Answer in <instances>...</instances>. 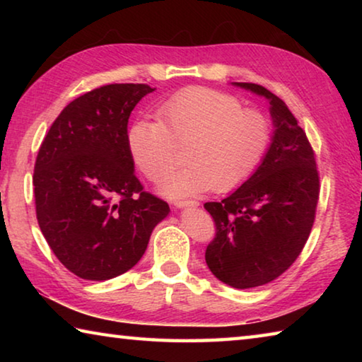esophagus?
I'll return each instance as SVG.
<instances>
[{
    "label": "esophagus",
    "instance_id": "1",
    "mask_svg": "<svg viewBox=\"0 0 362 362\" xmlns=\"http://www.w3.org/2000/svg\"><path fill=\"white\" fill-rule=\"evenodd\" d=\"M174 206L179 207V209H180V207H198L199 203H198V201H193V199H177Z\"/></svg>",
    "mask_w": 362,
    "mask_h": 362
}]
</instances>
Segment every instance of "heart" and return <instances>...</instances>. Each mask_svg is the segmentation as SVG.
<instances>
[{"label": "heart", "mask_w": 362, "mask_h": 362, "mask_svg": "<svg viewBox=\"0 0 362 362\" xmlns=\"http://www.w3.org/2000/svg\"><path fill=\"white\" fill-rule=\"evenodd\" d=\"M156 119L132 122L127 150L146 179L161 183L175 166L177 146L185 145L188 166L164 185L173 198L238 188L259 168L272 139V126L260 110L243 107L238 97L211 88L170 95L159 103Z\"/></svg>", "instance_id": "b5f03b06"}]
</instances>
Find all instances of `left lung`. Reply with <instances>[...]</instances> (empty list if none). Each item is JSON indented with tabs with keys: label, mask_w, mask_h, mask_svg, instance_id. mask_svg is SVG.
<instances>
[{
	"label": "left lung",
	"mask_w": 362,
	"mask_h": 362,
	"mask_svg": "<svg viewBox=\"0 0 362 362\" xmlns=\"http://www.w3.org/2000/svg\"><path fill=\"white\" fill-rule=\"evenodd\" d=\"M269 100L274 134L255 173L220 203H206L216 238L206 249L214 276L236 289L272 283L302 252L313 228L320 173L305 131L267 88L235 83Z\"/></svg>",
	"instance_id": "obj_1"
}]
</instances>
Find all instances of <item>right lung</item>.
<instances>
[{"mask_svg":"<svg viewBox=\"0 0 362 362\" xmlns=\"http://www.w3.org/2000/svg\"><path fill=\"white\" fill-rule=\"evenodd\" d=\"M148 84H107L66 105L40 146L36 218L60 263L89 281L126 273L142 259L166 201L145 192L127 150V121Z\"/></svg>","mask_w":362,"mask_h":362,"instance_id":"add662e5","label":"right lung"}]
</instances>
